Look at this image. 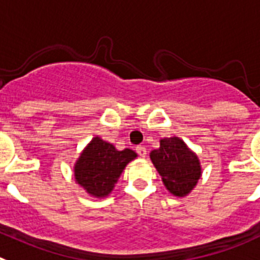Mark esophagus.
<instances>
[{"label":"esophagus","instance_id":"34e87169","mask_svg":"<svg viewBox=\"0 0 260 260\" xmlns=\"http://www.w3.org/2000/svg\"><path fill=\"white\" fill-rule=\"evenodd\" d=\"M136 150H137V153H139L140 157H143V158L146 157V148H145V146H137Z\"/></svg>","mask_w":260,"mask_h":260}]
</instances>
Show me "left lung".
I'll list each match as a JSON object with an SVG mask.
<instances>
[{"mask_svg":"<svg viewBox=\"0 0 260 260\" xmlns=\"http://www.w3.org/2000/svg\"><path fill=\"white\" fill-rule=\"evenodd\" d=\"M150 158L165 186L174 195L188 193L202 175L198 157L178 137L161 140V146L150 153Z\"/></svg>","mask_w":260,"mask_h":260,"instance_id":"left-lung-1","label":"left lung"}]
</instances>
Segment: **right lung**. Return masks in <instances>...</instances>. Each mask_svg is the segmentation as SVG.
Listing matches in <instances>:
<instances>
[{
  "instance_id": "add662e5",
  "label": "right lung",
  "mask_w": 260,
  "mask_h": 260,
  "mask_svg": "<svg viewBox=\"0 0 260 260\" xmlns=\"http://www.w3.org/2000/svg\"><path fill=\"white\" fill-rule=\"evenodd\" d=\"M131 149L116 150L114 145L94 137L74 166L78 184L96 198L107 196L128 162L136 158Z\"/></svg>"
}]
</instances>
